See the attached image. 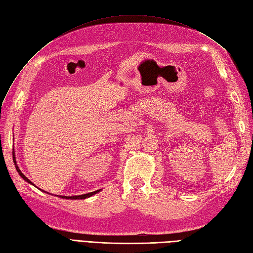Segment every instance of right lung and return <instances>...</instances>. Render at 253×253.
I'll return each instance as SVG.
<instances>
[{
  "label": "right lung",
  "instance_id": "add662e5",
  "mask_svg": "<svg viewBox=\"0 0 253 253\" xmlns=\"http://www.w3.org/2000/svg\"><path fill=\"white\" fill-rule=\"evenodd\" d=\"M13 163H14V166H16V169H17V171H18V173L20 174V176L21 177L24 179L25 181H27L28 183H32V185H34V183L30 181L26 176L23 174L22 172H21V170L19 169V167H18V165H17V160H16V158L13 159ZM99 191H101V190H97V191H94V192H89V193H86V194H82V195H75V196H63V195H57V196H59V197H61V198H65V200H84V198H87V197H90V196H93L94 194H96V193H98Z\"/></svg>",
  "mask_w": 253,
  "mask_h": 253
}]
</instances>
